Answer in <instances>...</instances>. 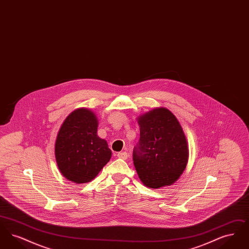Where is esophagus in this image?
I'll use <instances>...</instances> for the list:
<instances>
[{"mask_svg":"<svg viewBox=\"0 0 249 249\" xmlns=\"http://www.w3.org/2000/svg\"><path fill=\"white\" fill-rule=\"evenodd\" d=\"M117 156H118V158H119V159L126 160L128 158V153L127 152H119Z\"/></svg>","mask_w":249,"mask_h":249,"instance_id":"1","label":"esophagus"}]
</instances>
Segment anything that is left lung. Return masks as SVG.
<instances>
[{"label":"left lung","mask_w":249,"mask_h":249,"mask_svg":"<svg viewBox=\"0 0 249 249\" xmlns=\"http://www.w3.org/2000/svg\"><path fill=\"white\" fill-rule=\"evenodd\" d=\"M140 139L132 160L143 185L159 189L175 183L189 160V146L176 116L159 107L138 118Z\"/></svg>","instance_id":"1"}]
</instances>
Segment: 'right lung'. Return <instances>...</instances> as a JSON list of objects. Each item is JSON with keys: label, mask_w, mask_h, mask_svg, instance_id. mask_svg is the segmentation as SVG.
<instances>
[{"label": "right lung", "mask_w": 249, "mask_h": 249, "mask_svg": "<svg viewBox=\"0 0 249 249\" xmlns=\"http://www.w3.org/2000/svg\"><path fill=\"white\" fill-rule=\"evenodd\" d=\"M98 119L87 108L72 111L63 121L55 142V158L60 173L75 184L94 179L111 159L105 139L97 135Z\"/></svg>", "instance_id": "right-lung-1"}]
</instances>
